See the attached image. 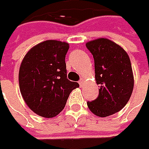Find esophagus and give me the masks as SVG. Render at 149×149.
<instances>
[{"label": "esophagus", "instance_id": "obj_1", "mask_svg": "<svg viewBox=\"0 0 149 149\" xmlns=\"http://www.w3.org/2000/svg\"><path fill=\"white\" fill-rule=\"evenodd\" d=\"M83 84H84V79H83V78H81V80L79 81V85H80V87H83Z\"/></svg>", "mask_w": 149, "mask_h": 149}]
</instances>
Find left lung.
<instances>
[{
  "label": "left lung",
  "instance_id": "obj_1",
  "mask_svg": "<svg viewBox=\"0 0 149 149\" xmlns=\"http://www.w3.org/2000/svg\"><path fill=\"white\" fill-rule=\"evenodd\" d=\"M94 60L95 80L99 96L88 102L93 114L106 117L119 112L129 101L134 87V77L126 50L111 40L99 38L86 43Z\"/></svg>",
  "mask_w": 149,
  "mask_h": 149
}]
</instances>
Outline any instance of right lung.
<instances>
[{"label": "right lung", "mask_w": 149, "mask_h": 149, "mask_svg": "<svg viewBox=\"0 0 149 149\" xmlns=\"http://www.w3.org/2000/svg\"><path fill=\"white\" fill-rule=\"evenodd\" d=\"M69 44L49 40L34 45L19 68V88L23 100L38 116L52 118L66 105L71 92L79 87L66 78L65 62Z\"/></svg>", "instance_id": "1"}]
</instances>
